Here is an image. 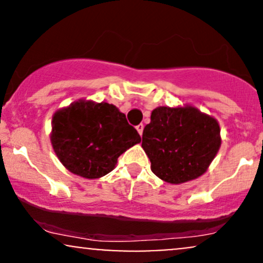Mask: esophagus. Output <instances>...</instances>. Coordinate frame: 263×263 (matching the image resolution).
<instances>
[{"label":"esophagus","mask_w":263,"mask_h":263,"mask_svg":"<svg viewBox=\"0 0 263 263\" xmlns=\"http://www.w3.org/2000/svg\"><path fill=\"white\" fill-rule=\"evenodd\" d=\"M143 127H144V126H143V123H140V125H137V126H136V128H137L138 134H140V135L143 134Z\"/></svg>","instance_id":"esophagus-1"}]
</instances>
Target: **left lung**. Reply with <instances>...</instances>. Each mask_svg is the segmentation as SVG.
<instances>
[{"mask_svg":"<svg viewBox=\"0 0 263 263\" xmlns=\"http://www.w3.org/2000/svg\"><path fill=\"white\" fill-rule=\"evenodd\" d=\"M220 143L218 121L192 106L155 108L142 135L151 170L172 184L200 177L218 153Z\"/></svg>","mask_w":263,"mask_h":263,"instance_id":"1","label":"left lung"}]
</instances>
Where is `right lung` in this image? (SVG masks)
<instances>
[{"mask_svg":"<svg viewBox=\"0 0 263 263\" xmlns=\"http://www.w3.org/2000/svg\"><path fill=\"white\" fill-rule=\"evenodd\" d=\"M50 138L60 162L71 173L89 179L110 173L117 158L141 142L116 106L84 100L54 114Z\"/></svg>","mask_w":263,"mask_h":263,"instance_id":"obj_1","label":"right lung"}]
</instances>
